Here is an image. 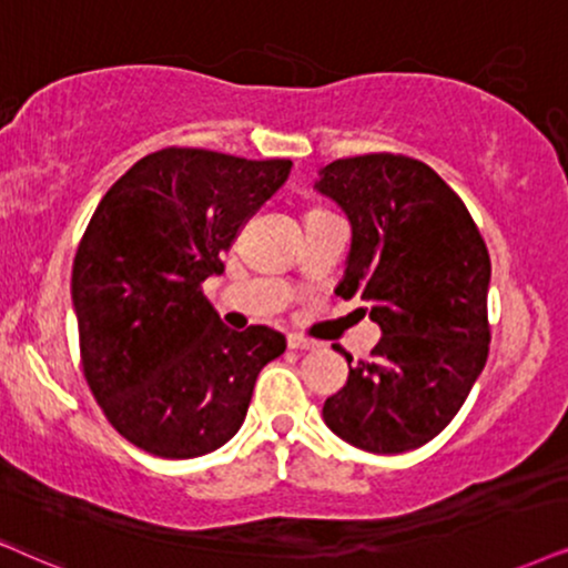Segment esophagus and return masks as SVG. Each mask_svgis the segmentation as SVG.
<instances>
[{
    "label": "esophagus",
    "instance_id": "1",
    "mask_svg": "<svg viewBox=\"0 0 568 568\" xmlns=\"http://www.w3.org/2000/svg\"><path fill=\"white\" fill-rule=\"evenodd\" d=\"M314 346H317V343L308 341V337H304V335H298V333L288 335V348H293V351H312Z\"/></svg>",
    "mask_w": 568,
    "mask_h": 568
}]
</instances>
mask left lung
I'll use <instances>...</instances> for the list:
<instances>
[{
	"instance_id": "obj_1",
	"label": "left lung",
	"mask_w": 568,
	"mask_h": 568,
	"mask_svg": "<svg viewBox=\"0 0 568 568\" xmlns=\"http://www.w3.org/2000/svg\"><path fill=\"white\" fill-rule=\"evenodd\" d=\"M351 222L335 293L367 301L383 337L322 406L325 425L369 454L440 435L487 362L490 254L458 193L404 154L335 160L314 183ZM367 312V308H364Z\"/></svg>"
}]
</instances>
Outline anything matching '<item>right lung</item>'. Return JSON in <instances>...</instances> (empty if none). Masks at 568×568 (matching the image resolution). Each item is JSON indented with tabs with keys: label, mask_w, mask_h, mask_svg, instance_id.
<instances>
[{
	"label": "right lung",
	"mask_w": 568,
	"mask_h": 568,
	"mask_svg": "<svg viewBox=\"0 0 568 568\" xmlns=\"http://www.w3.org/2000/svg\"><path fill=\"white\" fill-rule=\"evenodd\" d=\"M291 160L206 149L146 154L104 193L78 243L73 308L93 398L125 440L162 458L217 450L246 419L277 329L222 325L201 283Z\"/></svg>",
	"instance_id": "right-lung-1"
}]
</instances>
